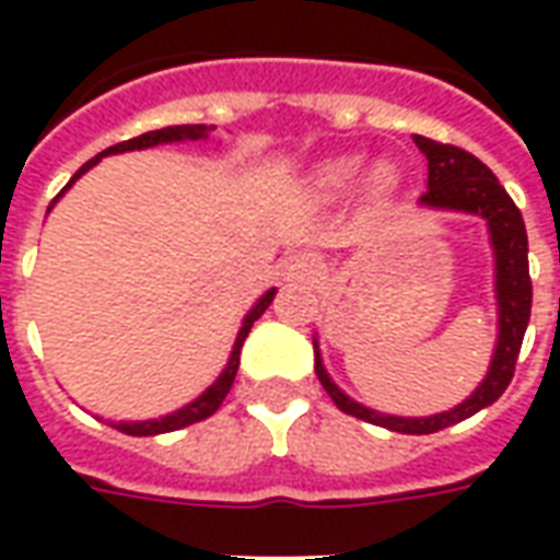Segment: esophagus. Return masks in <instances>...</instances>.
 Instances as JSON below:
<instances>
[{"instance_id": "obj_1", "label": "esophagus", "mask_w": 560, "mask_h": 560, "mask_svg": "<svg viewBox=\"0 0 560 560\" xmlns=\"http://www.w3.org/2000/svg\"><path fill=\"white\" fill-rule=\"evenodd\" d=\"M281 276H284V281H308L315 276V257L305 255V252L288 255L281 260Z\"/></svg>"}]
</instances>
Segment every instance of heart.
I'll return each mask as SVG.
<instances>
[{
    "instance_id": "b5f03b06",
    "label": "heart",
    "mask_w": 560,
    "mask_h": 560,
    "mask_svg": "<svg viewBox=\"0 0 560 560\" xmlns=\"http://www.w3.org/2000/svg\"><path fill=\"white\" fill-rule=\"evenodd\" d=\"M365 159L363 155H341V159H332L327 164H320L312 176H308V191L315 200H324V203H332V200H341V197H348L360 183V176H363ZM396 185H399V173L393 164L387 161H381L372 167V173L365 176V188H369V195L377 197V200H384L396 191Z\"/></svg>"
}]
</instances>
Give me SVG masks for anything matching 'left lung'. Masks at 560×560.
Instances as JSON below:
<instances>
[{"mask_svg": "<svg viewBox=\"0 0 560 560\" xmlns=\"http://www.w3.org/2000/svg\"><path fill=\"white\" fill-rule=\"evenodd\" d=\"M413 143L429 161V188L420 197L422 209L434 212H462V215H477L486 221L489 231V245L494 257V305H498V339H494L492 363L489 372L480 381V387L470 393L468 399L458 401L450 411L432 413V417H396V413H381L353 401L339 384L327 375L324 360H320V345L315 336V372L317 381L324 384L329 399L336 408L351 413L357 420L384 425L389 432L401 434H432L446 425L468 420L492 401L501 399V393L513 381L518 348L525 339V329L530 320V276H528V233L522 212L510 200L504 185L494 176L480 159L470 152L450 143L413 135Z\"/></svg>", "mask_w": 560, "mask_h": 560, "instance_id": "left-lung-1", "label": "left lung"}]
</instances>
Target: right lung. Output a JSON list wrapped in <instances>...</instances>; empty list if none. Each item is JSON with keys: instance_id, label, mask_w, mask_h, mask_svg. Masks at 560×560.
Wrapping results in <instances>:
<instances>
[{"instance_id": "right-lung-1", "label": "right lung", "mask_w": 560, "mask_h": 560, "mask_svg": "<svg viewBox=\"0 0 560 560\" xmlns=\"http://www.w3.org/2000/svg\"><path fill=\"white\" fill-rule=\"evenodd\" d=\"M215 131V126H167V128H159V131H147V135H140V138H131V140H122V143H116V147L104 149V152H98L95 159L86 161L83 167H80L74 176H71V183L59 191V195L54 197V203L59 200V197L66 195L71 185L78 183L83 173L90 171V167H95L98 161L104 159V155H116V152H135V149H149V147H161V143H200V140H209V135ZM54 203L47 207V212L54 209ZM272 296H276V288H269L260 300H257L252 308H248V315L243 317V327H240V332H236V341H233L231 348V357H228V365L221 369V375L209 384L200 396H197L195 401H188V405H183V408H176L173 413H164V417H159V420H119V422H110L114 429H119V432L126 434H135V438H147V434H164V432H176V429H185V425H191V422H200L207 420V417H212V413L219 411L221 401H224V396L231 393L233 387V377H236V369H240V353H243V345L245 339H248V332H252V327H255V320L264 312L269 308V303H272Z\"/></svg>"}]
</instances>
